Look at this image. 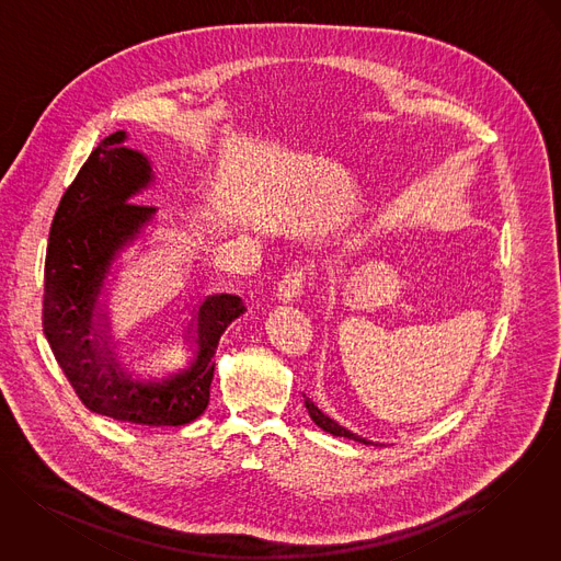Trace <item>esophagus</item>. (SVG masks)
<instances>
[{
	"mask_svg": "<svg viewBox=\"0 0 561 561\" xmlns=\"http://www.w3.org/2000/svg\"><path fill=\"white\" fill-rule=\"evenodd\" d=\"M302 286H305L302 268H293L275 286V299L279 302L295 301L301 295Z\"/></svg>",
	"mask_w": 561,
	"mask_h": 561,
	"instance_id": "obj_1",
	"label": "esophagus"
}]
</instances>
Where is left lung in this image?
<instances>
[{
	"mask_svg": "<svg viewBox=\"0 0 561 561\" xmlns=\"http://www.w3.org/2000/svg\"><path fill=\"white\" fill-rule=\"evenodd\" d=\"M305 397V408H307V412H309V416H311V421L322 430V432L331 433V435H337V437H347V439H354V442H363V444H374L371 439H367V437H360V435H356V433L350 432V430H345L342 427L337 421H333L331 416H327L307 394H302ZM378 446V444H376Z\"/></svg>",
	"mask_w": 561,
	"mask_h": 561,
	"instance_id": "1",
	"label": "left lung"
}]
</instances>
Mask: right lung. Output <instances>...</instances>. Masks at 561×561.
I'll return each mask as SVG.
<instances>
[{"label": "right lung", "instance_id": "add662e5", "mask_svg": "<svg viewBox=\"0 0 561 561\" xmlns=\"http://www.w3.org/2000/svg\"><path fill=\"white\" fill-rule=\"evenodd\" d=\"M126 140L124 129L106 136L55 211L44 262V335L87 410L131 425L179 427L207 410L219 337L245 305L226 293L198 302L185 331L187 365L176 371L142 378L124 365L111 331L108 284L117 260L158 214L134 203L156 173Z\"/></svg>", "mask_w": 561, "mask_h": 561}]
</instances>
